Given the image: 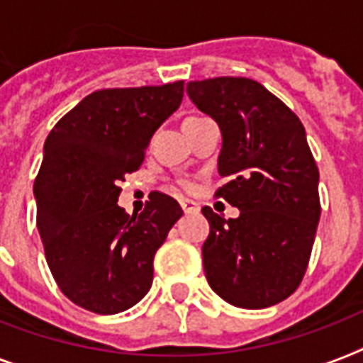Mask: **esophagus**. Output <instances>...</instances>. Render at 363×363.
<instances>
[{"instance_id": "34e87169", "label": "esophagus", "mask_w": 363, "mask_h": 363, "mask_svg": "<svg viewBox=\"0 0 363 363\" xmlns=\"http://www.w3.org/2000/svg\"><path fill=\"white\" fill-rule=\"evenodd\" d=\"M181 207L186 215H190V213H198L199 211L198 203H196V201H190V199H181Z\"/></svg>"}]
</instances>
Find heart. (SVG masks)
<instances>
[{
  "label": "heart",
  "instance_id": "obj_1",
  "mask_svg": "<svg viewBox=\"0 0 363 363\" xmlns=\"http://www.w3.org/2000/svg\"><path fill=\"white\" fill-rule=\"evenodd\" d=\"M186 188H190V184H186Z\"/></svg>",
  "mask_w": 363,
  "mask_h": 363
}]
</instances>
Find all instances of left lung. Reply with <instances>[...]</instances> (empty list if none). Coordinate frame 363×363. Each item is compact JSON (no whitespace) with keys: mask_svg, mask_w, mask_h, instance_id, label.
<instances>
[{"mask_svg":"<svg viewBox=\"0 0 363 363\" xmlns=\"http://www.w3.org/2000/svg\"><path fill=\"white\" fill-rule=\"evenodd\" d=\"M188 98L222 131L218 198L238 218L203 207L211 232L203 242L209 286L241 309L286 299L303 279L320 220L318 167L303 124L281 99L245 77L186 84Z\"/></svg>","mask_w":363,"mask_h":363,"instance_id":"8db88e82","label":"left lung"}]
</instances>
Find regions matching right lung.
<instances>
[{
    "label": "right lung",
    "instance_id": "right-lung-1",
    "mask_svg": "<svg viewBox=\"0 0 363 363\" xmlns=\"http://www.w3.org/2000/svg\"><path fill=\"white\" fill-rule=\"evenodd\" d=\"M182 94V81L98 90L48 133L33 184L37 230L54 281L82 309L116 315L152 286L154 254L182 209L152 192L141 215H125L118 184L141 167L150 137Z\"/></svg>",
    "mask_w": 363,
    "mask_h": 363
}]
</instances>
